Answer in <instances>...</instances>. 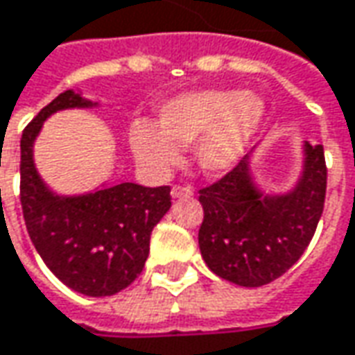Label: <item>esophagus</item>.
<instances>
[{"label": "esophagus", "instance_id": "esophagus-1", "mask_svg": "<svg viewBox=\"0 0 355 355\" xmlns=\"http://www.w3.org/2000/svg\"><path fill=\"white\" fill-rule=\"evenodd\" d=\"M194 194V190L190 187H180V184H177V187H173V190H171V196L173 198H190Z\"/></svg>", "mask_w": 355, "mask_h": 355}]
</instances>
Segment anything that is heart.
I'll list each match as a JSON object with an SVG mask.
<instances>
[{
	"instance_id": "heart-1",
	"label": "heart",
	"mask_w": 355,
	"mask_h": 355,
	"mask_svg": "<svg viewBox=\"0 0 355 355\" xmlns=\"http://www.w3.org/2000/svg\"><path fill=\"white\" fill-rule=\"evenodd\" d=\"M266 105L254 93L206 89L173 96L159 108V124L139 118L130 126L136 159L155 175L177 167L182 149L194 146V159L206 175L233 168L259 134Z\"/></svg>"
}]
</instances>
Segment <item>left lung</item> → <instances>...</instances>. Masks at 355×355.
Segmentation results:
<instances>
[{"mask_svg":"<svg viewBox=\"0 0 355 355\" xmlns=\"http://www.w3.org/2000/svg\"><path fill=\"white\" fill-rule=\"evenodd\" d=\"M252 153L200 190L204 221L198 245L208 268L231 284L260 288L286 274L305 252L322 216L327 163L322 146L303 144V168L291 190L264 194Z\"/></svg>","mask_w":355,"mask_h":355,"instance_id":"left-lung-1","label":"left lung"}]
</instances>
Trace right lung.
<instances>
[{"mask_svg": "<svg viewBox=\"0 0 355 355\" xmlns=\"http://www.w3.org/2000/svg\"><path fill=\"white\" fill-rule=\"evenodd\" d=\"M73 89L46 105L21 137V206L28 237L60 282L89 297H107L141 274L151 231L171 208V188L136 182L103 184L62 196L46 187L35 165V139L46 118L67 108H93Z\"/></svg>", "mask_w": 355, "mask_h": 355, "instance_id": "obj_1", "label": "right lung"}]
</instances>
